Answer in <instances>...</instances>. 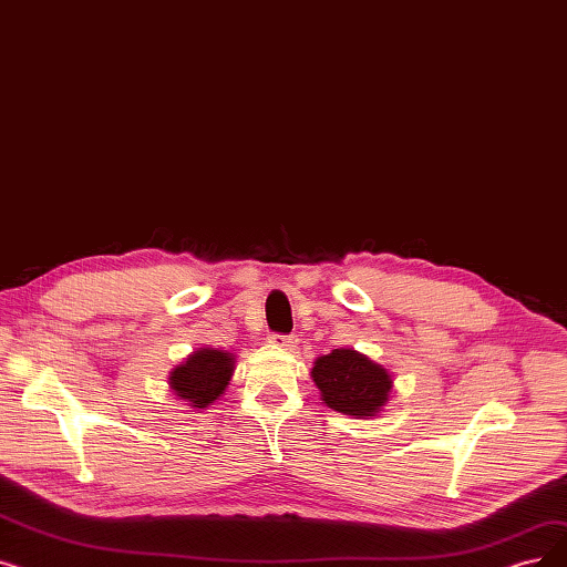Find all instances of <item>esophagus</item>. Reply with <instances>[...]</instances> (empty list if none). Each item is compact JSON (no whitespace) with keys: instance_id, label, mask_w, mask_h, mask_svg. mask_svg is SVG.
<instances>
[{"instance_id":"1","label":"esophagus","mask_w":567,"mask_h":567,"mask_svg":"<svg viewBox=\"0 0 567 567\" xmlns=\"http://www.w3.org/2000/svg\"><path fill=\"white\" fill-rule=\"evenodd\" d=\"M270 342L276 344V348H280V350H287V352H293L299 348V338L297 336H270Z\"/></svg>"}]
</instances>
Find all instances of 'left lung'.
Wrapping results in <instances>:
<instances>
[{"label": "left lung", "instance_id": "1", "mask_svg": "<svg viewBox=\"0 0 567 567\" xmlns=\"http://www.w3.org/2000/svg\"><path fill=\"white\" fill-rule=\"evenodd\" d=\"M310 378L327 408L352 420H373L391 399L393 375L354 348H338L317 357Z\"/></svg>", "mask_w": 567, "mask_h": 567}]
</instances>
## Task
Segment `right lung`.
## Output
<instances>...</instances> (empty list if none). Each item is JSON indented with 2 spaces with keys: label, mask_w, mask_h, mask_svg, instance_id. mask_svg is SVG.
Listing matches in <instances>:
<instances>
[{
  "label": "right lung",
  "mask_w": 567,
  "mask_h": 567,
  "mask_svg": "<svg viewBox=\"0 0 567 567\" xmlns=\"http://www.w3.org/2000/svg\"><path fill=\"white\" fill-rule=\"evenodd\" d=\"M236 368V357L227 350L199 348L168 373V389L194 412L219 401Z\"/></svg>",
  "instance_id": "1"
}]
</instances>
